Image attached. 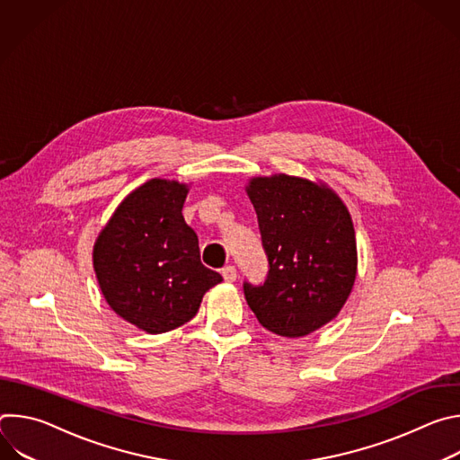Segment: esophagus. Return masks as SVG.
Instances as JSON below:
<instances>
[{
  "instance_id": "1",
  "label": "esophagus",
  "mask_w": 460,
  "mask_h": 460,
  "mask_svg": "<svg viewBox=\"0 0 460 460\" xmlns=\"http://www.w3.org/2000/svg\"><path fill=\"white\" fill-rule=\"evenodd\" d=\"M222 277H224V280H226V282H234V280H236V277H238L236 268H234V266H227V268H224V270H222Z\"/></svg>"
}]
</instances>
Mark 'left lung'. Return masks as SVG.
<instances>
[{
    "instance_id": "8db88e82",
    "label": "left lung",
    "mask_w": 460,
    "mask_h": 460,
    "mask_svg": "<svg viewBox=\"0 0 460 460\" xmlns=\"http://www.w3.org/2000/svg\"><path fill=\"white\" fill-rule=\"evenodd\" d=\"M268 254L266 282H243L245 300L266 330L305 337L333 320L357 277L351 215L323 183L273 174L245 187Z\"/></svg>"
}]
</instances>
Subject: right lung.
<instances>
[{
  "label": "right lung",
  "instance_id": "right-lung-1",
  "mask_svg": "<svg viewBox=\"0 0 460 460\" xmlns=\"http://www.w3.org/2000/svg\"><path fill=\"white\" fill-rule=\"evenodd\" d=\"M187 192L176 180L146 181L118 206L94 243L93 264L107 304L151 335L189 322L222 282L200 261L199 236L181 217Z\"/></svg>",
  "mask_w": 460,
  "mask_h": 460
}]
</instances>
